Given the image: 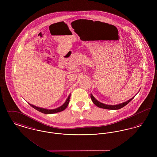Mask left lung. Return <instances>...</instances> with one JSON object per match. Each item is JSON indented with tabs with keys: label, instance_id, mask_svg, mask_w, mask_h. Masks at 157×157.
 I'll return each instance as SVG.
<instances>
[{
	"label": "left lung",
	"instance_id": "obj_1",
	"mask_svg": "<svg viewBox=\"0 0 157 157\" xmlns=\"http://www.w3.org/2000/svg\"><path fill=\"white\" fill-rule=\"evenodd\" d=\"M90 98H91V99L93 102V103L95 105H97L98 107H99V108H104V109H112V110H117V109H121L122 108H123L124 106H125V105H127L129 102H131V101L132 99H134V98H132L131 99L128 100L126 102H123L122 104H120L118 105H106L104 104H102L101 102H100L99 101H98V100H97L94 97L90 94Z\"/></svg>",
	"mask_w": 157,
	"mask_h": 157
}]
</instances>
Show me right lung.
<instances>
[{"label": "right lung", "instance_id": "right-lung-1", "mask_svg": "<svg viewBox=\"0 0 157 157\" xmlns=\"http://www.w3.org/2000/svg\"><path fill=\"white\" fill-rule=\"evenodd\" d=\"M70 97H71V94L69 95L67 99L66 100L65 102L62 105V106H60L59 108H57L56 109H45V108H42L37 107V106H36L35 105L30 104L29 103H28V104L30 105L32 107H33L34 109H36L37 111H39V112L44 113L45 114H52V113H57V112H61V111H63L64 109H65L67 107V105L69 104Z\"/></svg>", "mask_w": 157, "mask_h": 157}]
</instances>
